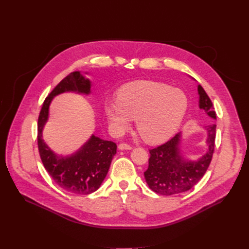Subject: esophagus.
Listing matches in <instances>:
<instances>
[{
    "mask_svg": "<svg viewBox=\"0 0 249 249\" xmlns=\"http://www.w3.org/2000/svg\"><path fill=\"white\" fill-rule=\"evenodd\" d=\"M118 149L121 150V151H123V150H132V147H131L130 145H128V144L122 143V144H120V145L118 146Z\"/></svg>",
    "mask_w": 249,
    "mask_h": 249,
    "instance_id": "1",
    "label": "esophagus"
}]
</instances>
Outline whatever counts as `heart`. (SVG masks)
<instances>
[{
    "mask_svg": "<svg viewBox=\"0 0 249 249\" xmlns=\"http://www.w3.org/2000/svg\"><path fill=\"white\" fill-rule=\"evenodd\" d=\"M188 106L185 93L168 86L140 81L126 84L116 101L104 105V114L115 134H121L136 120L140 136L150 144L169 139L182 122Z\"/></svg>",
    "mask_w": 249,
    "mask_h": 249,
    "instance_id": "1",
    "label": "heart"
}]
</instances>
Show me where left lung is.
I'll return each instance as SVG.
<instances>
[{"instance_id": "obj_1", "label": "left lung", "mask_w": 249, "mask_h": 249, "mask_svg": "<svg viewBox=\"0 0 249 249\" xmlns=\"http://www.w3.org/2000/svg\"><path fill=\"white\" fill-rule=\"evenodd\" d=\"M199 106L206 113L216 119L213 103L204 90L198 86ZM216 124L207 126L208 151L196 161L186 160L180 153V133H177L166 143L150 150L149 167L144 172L149 187L160 195L180 194L193 188L207 171L215 150Z\"/></svg>"}]
</instances>
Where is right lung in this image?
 <instances>
[{"label":"right lung","mask_w":249,"mask_h":249,"mask_svg":"<svg viewBox=\"0 0 249 249\" xmlns=\"http://www.w3.org/2000/svg\"><path fill=\"white\" fill-rule=\"evenodd\" d=\"M66 91L89 94L90 82L80 72H73L48 94L38 117V151L45 169L56 184L68 192L88 195L96 191L104 180L117 146L111 141H104L92 135L80 151L70 157H58L48 148L42 139V130L48 119L49 105L55 95Z\"/></svg>","instance_id":"add662e5"}]
</instances>
